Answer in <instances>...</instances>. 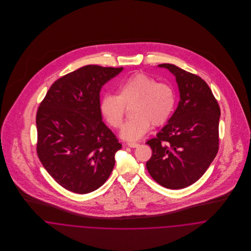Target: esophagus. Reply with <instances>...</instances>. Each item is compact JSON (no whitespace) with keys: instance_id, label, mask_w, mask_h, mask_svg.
I'll return each instance as SVG.
<instances>
[{"instance_id":"esophagus-1","label":"esophagus","mask_w":251,"mask_h":251,"mask_svg":"<svg viewBox=\"0 0 251 251\" xmlns=\"http://www.w3.org/2000/svg\"><path fill=\"white\" fill-rule=\"evenodd\" d=\"M128 147H130V148H137L138 146H139V144L137 143H127L126 144Z\"/></svg>"}]
</instances>
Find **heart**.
<instances>
[{"mask_svg": "<svg viewBox=\"0 0 251 251\" xmlns=\"http://www.w3.org/2000/svg\"><path fill=\"white\" fill-rule=\"evenodd\" d=\"M131 108L132 119L121 129V137L127 141L141 139L152 126L164 124L175 106V93L167 83L156 80L145 73H136L124 80L118 89V95L106 94L100 100V111L108 124L121 126L126 106Z\"/></svg>", "mask_w": 251, "mask_h": 251, "instance_id": "b5f03b06", "label": "heart"}]
</instances>
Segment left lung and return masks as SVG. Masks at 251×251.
<instances>
[{"label":"left lung","mask_w":251,"mask_h":251,"mask_svg":"<svg viewBox=\"0 0 251 251\" xmlns=\"http://www.w3.org/2000/svg\"><path fill=\"white\" fill-rule=\"evenodd\" d=\"M158 67L176 77L179 101L156 137L147 141L152 154L146 167L160 185L180 189L200 179L215 159L220 108L201 77L171 64Z\"/></svg>","instance_id":"obj_1"}]
</instances>
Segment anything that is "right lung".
<instances>
[{"instance_id":"obj_1","label":"right lung","mask_w":251,"mask_h":251,"mask_svg":"<svg viewBox=\"0 0 251 251\" xmlns=\"http://www.w3.org/2000/svg\"><path fill=\"white\" fill-rule=\"evenodd\" d=\"M124 68L85 66L55 81L36 113V152L64 188L92 192L107 180L122 148L102 122L100 93Z\"/></svg>"}]
</instances>
